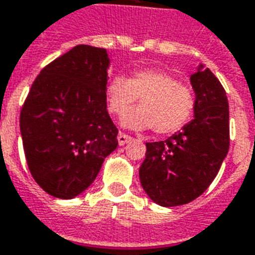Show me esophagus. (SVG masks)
I'll use <instances>...</instances> for the list:
<instances>
[{"mask_svg": "<svg viewBox=\"0 0 255 255\" xmlns=\"http://www.w3.org/2000/svg\"><path fill=\"white\" fill-rule=\"evenodd\" d=\"M131 140H132L131 136L126 135V133H123V132H120L119 135H118V141H119V145L127 144V143H129Z\"/></svg>", "mask_w": 255, "mask_h": 255, "instance_id": "34e87169", "label": "esophagus"}]
</instances>
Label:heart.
<instances>
[{"label": "heart", "mask_w": 255, "mask_h": 255, "mask_svg": "<svg viewBox=\"0 0 255 255\" xmlns=\"http://www.w3.org/2000/svg\"><path fill=\"white\" fill-rule=\"evenodd\" d=\"M108 108L112 114L123 116L141 99V108L126 115L122 120L126 128L143 131L153 128L160 135L180 131L190 122L195 110V95L180 85L168 72L140 69L131 79L114 76L106 89Z\"/></svg>", "instance_id": "b5f03b06"}]
</instances>
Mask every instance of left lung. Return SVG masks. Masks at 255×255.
I'll use <instances>...</instances> for the list:
<instances>
[{"label":"left lung","mask_w":255,"mask_h":255,"mask_svg":"<svg viewBox=\"0 0 255 255\" xmlns=\"http://www.w3.org/2000/svg\"><path fill=\"white\" fill-rule=\"evenodd\" d=\"M190 83L195 92L194 119L167 140L145 143L139 168L141 187L163 207L186 205L202 195L229 152V102L222 84L202 64Z\"/></svg>","instance_id":"obj_1"}]
</instances>
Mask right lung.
<instances>
[{
    "mask_svg": "<svg viewBox=\"0 0 255 255\" xmlns=\"http://www.w3.org/2000/svg\"><path fill=\"white\" fill-rule=\"evenodd\" d=\"M108 68L104 48L76 45L46 65L29 91L19 115L25 158L52 197L80 195L118 147L107 111Z\"/></svg>",
    "mask_w": 255,
    "mask_h": 255,
    "instance_id": "obj_1",
    "label": "right lung"
}]
</instances>
